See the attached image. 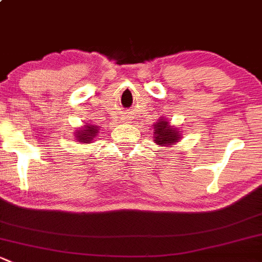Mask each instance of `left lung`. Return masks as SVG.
Instances as JSON below:
<instances>
[{"mask_svg":"<svg viewBox=\"0 0 262 262\" xmlns=\"http://www.w3.org/2000/svg\"><path fill=\"white\" fill-rule=\"evenodd\" d=\"M153 125L154 143L159 147H173L182 138L180 128L172 125L166 118H159Z\"/></svg>","mask_w":262,"mask_h":262,"instance_id":"left-lung-1","label":"left lung"}]
</instances>
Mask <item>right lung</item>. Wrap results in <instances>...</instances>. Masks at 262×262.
<instances>
[{"label": "right lung", "mask_w": 262, "mask_h": 262, "mask_svg": "<svg viewBox=\"0 0 262 262\" xmlns=\"http://www.w3.org/2000/svg\"><path fill=\"white\" fill-rule=\"evenodd\" d=\"M99 130H100V126L95 125V124L84 123V126L76 128L74 137H75L76 142L88 143V144H90V143H93L95 137L98 136Z\"/></svg>", "instance_id": "obj_1"}]
</instances>
